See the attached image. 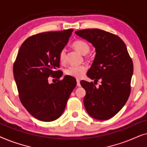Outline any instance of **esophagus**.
I'll list each match as a JSON object with an SVG mask.
<instances>
[{"label":"esophagus","mask_w":147,"mask_h":147,"mask_svg":"<svg viewBox=\"0 0 147 147\" xmlns=\"http://www.w3.org/2000/svg\"><path fill=\"white\" fill-rule=\"evenodd\" d=\"M76 82H77V86L78 87H80V86H81V84H80V81L79 80H76Z\"/></svg>","instance_id":"esophagus-1"}]
</instances>
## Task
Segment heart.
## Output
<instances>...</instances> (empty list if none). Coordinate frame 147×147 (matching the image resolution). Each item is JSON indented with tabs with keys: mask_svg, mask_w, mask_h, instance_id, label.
Listing matches in <instances>:
<instances>
[{
	"mask_svg": "<svg viewBox=\"0 0 147 147\" xmlns=\"http://www.w3.org/2000/svg\"><path fill=\"white\" fill-rule=\"evenodd\" d=\"M72 46L76 51H78L82 55H86L90 51V46L88 43L86 41H82V40H77L72 43ZM59 59L60 62L64 63L66 59V50L65 49H63L60 51L59 55ZM87 66L82 65H71L65 69L66 75L71 76V77L80 79L83 78L85 75L86 71H87Z\"/></svg>",
	"mask_w": 147,
	"mask_h": 147,
	"instance_id": "heart-1",
	"label": "heart"
}]
</instances>
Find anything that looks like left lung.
Wrapping results in <instances>:
<instances>
[{"label": "left lung", "instance_id": "obj_1", "mask_svg": "<svg viewBox=\"0 0 147 147\" xmlns=\"http://www.w3.org/2000/svg\"><path fill=\"white\" fill-rule=\"evenodd\" d=\"M75 33L95 48V58L87 76L94 82L100 80L102 84L96 88L93 82H80L86 92L84 106L92 118L110 119L122 109L130 93L133 63L127 48L118 36L103 30L88 29Z\"/></svg>", "mask_w": 147, "mask_h": 147}]
</instances>
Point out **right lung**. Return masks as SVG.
Instances as JSON below:
<instances>
[{"label": "right lung", "mask_w": 147, "mask_h": 147, "mask_svg": "<svg viewBox=\"0 0 147 147\" xmlns=\"http://www.w3.org/2000/svg\"><path fill=\"white\" fill-rule=\"evenodd\" d=\"M74 29L45 32L31 36L20 47L13 66V75L21 102L33 117L44 122L53 121L65 110L76 86L74 77L49 84L52 76L59 79L60 51L67 45Z\"/></svg>", "instance_id": "right-lung-1"}]
</instances>
